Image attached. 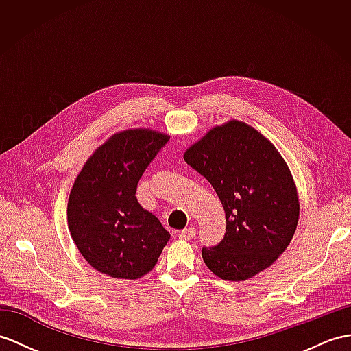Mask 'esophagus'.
<instances>
[{
  "mask_svg": "<svg viewBox=\"0 0 351 351\" xmlns=\"http://www.w3.org/2000/svg\"><path fill=\"white\" fill-rule=\"evenodd\" d=\"M196 235V229L195 228H186L178 232V238L180 240H192V238Z\"/></svg>",
  "mask_w": 351,
  "mask_h": 351,
  "instance_id": "obj_1",
  "label": "esophagus"
}]
</instances>
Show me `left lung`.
I'll list each match as a JSON object with an SVG mask.
<instances>
[{
    "label": "left lung",
    "mask_w": 351,
    "mask_h": 351,
    "mask_svg": "<svg viewBox=\"0 0 351 351\" xmlns=\"http://www.w3.org/2000/svg\"><path fill=\"white\" fill-rule=\"evenodd\" d=\"M223 205L226 232L202 259L223 280L243 281L276 262L292 240L299 217L292 174L277 149L252 126H216L184 153Z\"/></svg>",
    "instance_id": "obj_1"
}]
</instances>
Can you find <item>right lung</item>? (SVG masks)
<instances>
[{
  "label": "right lung",
  "mask_w": 351,
  "mask_h": 351,
  "mask_svg": "<svg viewBox=\"0 0 351 351\" xmlns=\"http://www.w3.org/2000/svg\"><path fill=\"white\" fill-rule=\"evenodd\" d=\"M168 140V135L149 130L116 134L75 178L68 199V228L83 258L102 274L143 277L169 240L168 230L135 196L144 171Z\"/></svg>",
  "instance_id": "add662e5"
}]
</instances>
